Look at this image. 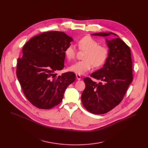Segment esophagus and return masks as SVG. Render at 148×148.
<instances>
[{"label":"esophagus","mask_w":148,"mask_h":148,"mask_svg":"<svg viewBox=\"0 0 148 148\" xmlns=\"http://www.w3.org/2000/svg\"><path fill=\"white\" fill-rule=\"evenodd\" d=\"M76 77H77V79H78V80H80V79H81V75H79V74H76Z\"/></svg>","instance_id":"1"}]
</instances>
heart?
<instances>
[{"instance_id": "obj_1", "label": "heart", "mask_w": 148, "mask_h": 148, "mask_svg": "<svg viewBox=\"0 0 148 148\" xmlns=\"http://www.w3.org/2000/svg\"><path fill=\"white\" fill-rule=\"evenodd\" d=\"M78 49L86 50L84 58L78 61L69 67V70L78 74H84L92 69L99 67L103 65L108 57V49L99 45V42L93 37L87 36L79 39L77 43ZM66 57L68 60H71L75 57L76 50L73 45L66 47L64 51Z\"/></svg>"}]
</instances>
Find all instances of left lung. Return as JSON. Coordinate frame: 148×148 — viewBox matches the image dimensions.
<instances>
[{
	"label": "left lung",
	"mask_w": 148,
	"mask_h": 148,
	"mask_svg": "<svg viewBox=\"0 0 148 148\" xmlns=\"http://www.w3.org/2000/svg\"><path fill=\"white\" fill-rule=\"evenodd\" d=\"M117 36L114 33H98L92 35ZM108 57L103 67L91 77L101 80L97 83L86 77V88L81 95L83 106L94 114H103L115 108L123 99L132 81V61L130 47L119 38L107 40Z\"/></svg>",
	"instance_id": "left-lung-1"
}]
</instances>
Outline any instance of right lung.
I'll return each instance as SVG.
<instances>
[{
    "mask_svg": "<svg viewBox=\"0 0 148 148\" xmlns=\"http://www.w3.org/2000/svg\"><path fill=\"white\" fill-rule=\"evenodd\" d=\"M73 38L65 33L45 32L29 40L17 59L16 75L24 95L36 107L48 110L62 100L67 87L75 79L73 72L56 76L64 68V51Z\"/></svg>",
    "mask_w": 148,
    "mask_h": 148,
    "instance_id": "right-lung-1",
    "label": "right lung"
}]
</instances>
